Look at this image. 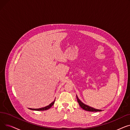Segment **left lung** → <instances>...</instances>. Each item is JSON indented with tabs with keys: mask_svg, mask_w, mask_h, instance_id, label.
Returning <instances> with one entry per match:
<instances>
[{
	"mask_svg": "<svg viewBox=\"0 0 130 130\" xmlns=\"http://www.w3.org/2000/svg\"><path fill=\"white\" fill-rule=\"evenodd\" d=\"M76 98H77V102H78V103L79 106L81 107V108H82L83 110H84L85 111H90V112H100V111H102L101 110H98V109H95V108H94L92 107H90L89 106L85 105V104L82 103V102L79 100V99L78 98L77 95H76Z\"/></svg>",
	"mask_w": 130,
	"mask_h": 130,
	"instance_id": "1",
	"label": "left lung"
}]
</instances>
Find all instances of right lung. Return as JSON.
<instances>
[{"label":"right lung","mask_w":130,"mask_h":130,"mask_svg":"<svg viewBox=\"0 0 130 130\" xmlns=\"http://www.w3.org/2000/svg\"><path fill=\"white\" fill-rule=\"evenodd\" d=\"M55 100H54L52 103H51L49 105H48L46 107H42V108H30V110H35V111H45V110H48V109L50 108L53 105V104H54L55 103Z\"/></svg>","instance_id":"obj_1"}]
</instances>
